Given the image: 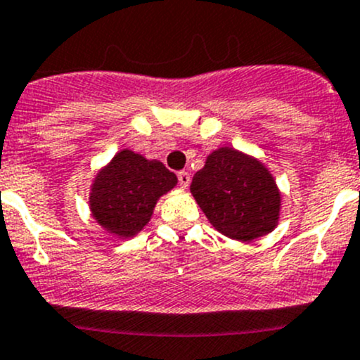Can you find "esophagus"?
Here are the masks:
<instances>
[{"mask_svg":"<svg viewBox=\"0 0 360 360\" xmlns=\"http://www.w3.org/2000/svg\"><path fill=\"white\" fill-rule=\"evenodd\" d=\"M190 181H191L190 172H186V170H181V172H177V183H179L181 188H188Z\"/></svg>","mask_w":360,"mask_h":360,"instance_id":"obj_1","label":"esophagus"}]
</instances>
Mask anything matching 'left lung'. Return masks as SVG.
Listing matches in <instances>:
<instances>
[{"mask_svg": "<svg viewBox=\"0 0 360 360\" xmlns=\"http://www.w3.org/2000/svg\"><path fill=\"white\" fill-rule=\"evenodd\" d=\"M191 193L210 224L233 240L259 238L278 222L281 196L269 170L233 148L209 155L193 176Z\"/></svg>", "mask_w": 360, "mask_h": 360, "instance_id": "left-lung-1", "label": "left lung"}]
</instances>
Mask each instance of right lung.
<instances>
[{
  "instance_id": "1",
  "label": "right lung",
  "mask_w": 360,
  "mask_h": 360,
  "mask_svg": "<svg viewBox=\"0 0 360 360\" xmlns=\"http://www.w3.org/2000/svg\"><path fill=\"white\" fill-rule=\"evenodd\" d=\"M176 183V174L162 162L122 150L94 179L91 212L110 233L134 236L150 221L157 200Z\"/></svg>"
}]
</instances>
